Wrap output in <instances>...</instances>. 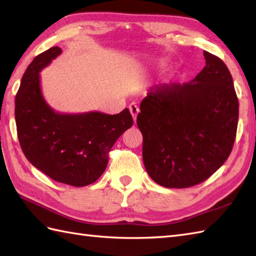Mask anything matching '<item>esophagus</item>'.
<instances>
[{
	"instance_id": "1",
	"label": "esophagus",
	"mask_w": 256,
	"mask_h": 256,
	"mask_svg": "<svg viewBox=\"0 0 256 256\" xmlns=\"http://www.w3.org/2000/svg\"><path fill=\"white\" fill-rule=\"evenodd\" d=\"M128 108H130V111H131V114H132V116L134 118V121H136V116H138V114L140 112L138 104L136 102H132L131 104H130Z\"/></svg>"
}]
</instances>
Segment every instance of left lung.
I'll list each match as a JSON object with an SVG mask.
<instances>
[{
  "label": "left lung",
  "instance_id": "left-lung-1",
  "mask_svg": "<svg viewBox=\"0 0 256 256\" xmlns=\"http://www.w3.org/2000/svg\"><path fill=\"white\" fill-rule=\"evenodd\" d=\"M206 66L190 82L152 86L138 126L143 162L153 180L187 188L224 164L236 140L238 100L226 64L204 52Z\"/></svg>",
  "mask_w": 256,
  "mask_h": 256
}]
</instances>
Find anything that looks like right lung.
<instances>
[{
	"label": "right lung",
	"instance_id": "1",
	"mask_svg": "<svg viewBox=\"0 0 256 256\" xmlns=\"http://www.w3.org/2000/svg\"><path fill=\"white\" fill-rule=\"evenodd\" d=\"M60 54L62 48L52 47L27 67L15 98L18 138L37 170L58 182L84 187L106 170L108 152L133 118L128 108L113 116L98 111L64 114L48 106L40 72Z\"/></svg>",
	"mask_w": 256,
	"mask_h": 256
}]
</instances>
